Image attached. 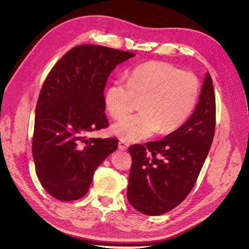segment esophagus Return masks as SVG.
<instances>
[{"label": "esophagus", "mask_w": 249, "mask_h": 249, "mask_svg": "<svg viewBox=\"0 0 249 249\" xmlns=\"http://www.w3.org/2000/svg\"><path fill=\"white\" fill-rule=\"evenodd\" d=\"M118 148H119V150H121V151H126V150L128 149V144L125 143L124 141H120L119 144H118Z\"/></svg>", "instance_id": "esophagus-1"}]
</instances>
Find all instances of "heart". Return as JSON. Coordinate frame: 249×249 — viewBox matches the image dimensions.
I'll return each instance as SVG.
<instances>
[{
	"label": "heart",
	"instance_id": "obj_1",
	"mask_svg": "<svg viewBox=\"0 0 249 249\" xmlns=\"http://www.w3.org/2000/svg\"><path fill=\"white\" fill-rule=\"evenodd\" d=\"M198 78L162 61L136 67L127 83L113 82L105 91L106 109L114 119L130 114L140 100L139 114L116 123L112 132L127 142H140L159 130L168 134L181 127L192 113L199 95Z\"/></svg>",
	"mask_w": 249,
	"mask_h": 249
}]
</instances>
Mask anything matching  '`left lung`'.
Listing matches in <instances>:
<instances>
[{
	"label": "left lung",
	"mask_w": 249,
	"mask_h": 249,
	"mask_svg": "<svg viewBox=\"0 0 249 249\" xmlns=\"http://www.w3.org/2000/svg\"><path fill=\"white\" fill-rule=\"evenodd\" d=\"M216 126L213 81L206 74L189 119L163 139L129 148L132 166L127 198L139 212L162 215L190 193L210 151Z\"/></svg>",
	"instance_id": "1"
}]
</instances>
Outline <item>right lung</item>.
<instances>
[{
  "label": "right lung",
  "instance_id": "right-lung-1",
  "mask_svg": "<svg viewBox=\"0 0 249 249\" xmlns=\"http://www.w3.org/2000/svg\"><path fill=\"white\" fill-rule=\"evenodd\" d=\"M135 54L83 44L48 74L35 109L32 156L43 188L60 201L84 197L97 166L116 151V138H89L109 125L104 88L118 64Z\"/></svg>",
  "mask_w": 249,
  "mask_h": 249
}]
</instances>
